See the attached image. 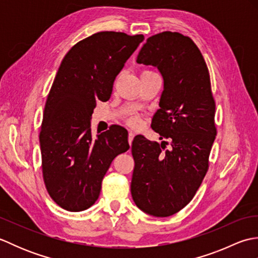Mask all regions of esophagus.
Masks as SVG:
<instances>
[{"label":"esophagus","mask_w":258,"mask_h":258,"mask_svg":"<svg viewBox=\"0 0 258 258\" xmlns=\"http://www.w3.org/2000/svg\"><path fill=\"white\" fill-rule=\"evenodd\" d=\"M134 136H135V134H134L133 132H130V133H128V143H130V145L132 144V141H133V139H134Z\"/></svg>","instance_id":"esophagus-1"}]
</instances>
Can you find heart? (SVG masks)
<instances>
[{"label": "heart", "mask_w": 258, "mask_h": 258, "mask_svg": "<svg viewBox=\"0 0 258 258\" xmlns=\"http://www.w3.org/2000/svg\"><path fill=\"white\" fill-rule=\"evenodd\" d=\"M128 122H130V124H136L139 122V119H138V117H131L130 119H128Z\"/></svg>", "instance_id": "b5f03b06"}]
</instances>
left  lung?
I'll return each mask as SVG.
<instances>
[{
  "instance_id": "left-lung-1",
  "label": "left lung",
  "mask_w": 258,
  "mask_h": 258,
  "mask_svg": "<svg viewBox=\"0 0 258 258\" xmlns=\"http://www.w3.org/2000/svg\"><path fill=\"white\" fill-rule=\"evenodd\" d=\"M136 62L157 68L163 76L160 108L151 126L169 139L171 147L135 136L131 193L144 213L167 217L188 204L207 173L216 136L210 73L195 43L177 32L147 38Z\"/></svg>"
}]
</instances>
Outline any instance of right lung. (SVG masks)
Instances as JSON below:
<instances>
[{"mask_svg":"<svg viewBox=\"0 0 258 258\" xmlns=\"http://www.w3.org/2000/svg\"><path fill=\"white\" fill-rule=\"evenodd\" d=\"M144 36L98 32L71 48L59 65L45 103L40 133L45 187L70 212L91 207L100 196L112 161L130 149L127 131L111 126L91 132L97 101L111 97L113 83Z\"/></svg>","mask_w":258,"mask_h":258,"instance_id":"obj_1","label":"right lung"}]
</instances>
